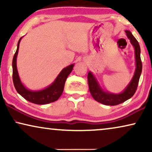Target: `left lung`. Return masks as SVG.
I'll return each mask as SVG.
<instances>
[{
  "label": "left lung",
  "mask_w": 152,
  "mask_h": 152,
  "mask_svg": "<svg viewBox=\"0 0 152 152\" xmlns=\"http://www.w3.org/2000/svg\"><path fill=\"white\" fill-rule=\"evenodd\" d=\"M125 32L126 36L129 39L131 43L134 48L136 68L132 80H131L130 83L123 91V92L120 94H113V93L106 92L99 86V83L97 82L92 72H89L88 74V82L91 94L95 100L103 104L115 106L124 102L134 95L138 87L142 68L140 59V45L130 31L125 30Z\"/></svg>",
  "instance_id": "1"
}]
</instances>
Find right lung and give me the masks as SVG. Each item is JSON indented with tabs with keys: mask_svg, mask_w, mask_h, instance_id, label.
Instances as JSON below:
<instances>
[{
	"mask_svg": "<svg viewBox=\"0 0 152 152\" xmlns=\"http://www.w3.org/2000/svg\"><path fill=\"white\" fill-rule=\"evenodd\" d=\"M22 37L18 41L17 49L12 60V70H13L12 78L16 91L28 101L37 104H46L57 100L63 93L66 80L72 70L74 64H71L64 68L53 84H51L47 88L40 91L28 90L22 84L18 76L17 67H16V57H17L19 43Z\"/></svg>",
	"mask_w": 152,
	"mask_h": 152,
	"instance_id": "1",
	"label": "right lung"
}]
</instances>
